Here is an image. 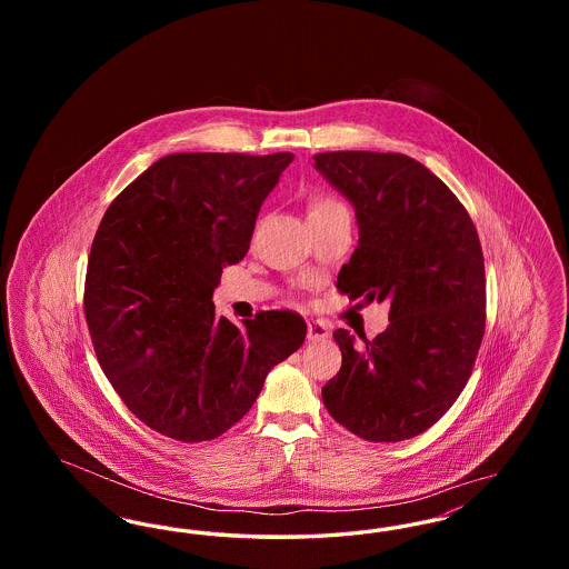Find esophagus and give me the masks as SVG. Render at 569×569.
I'll list each match as a JSON object with an SVG mask.
<instances>
[{"label": "esophagus", "mask_w": 569, "mask_h": 569, "mask_svg": "<svg viewBox=\"0 0 569 569\" xmlns=\"http://www.w3.org/2000/svg\"><path fill=\"white\" fill-rule=\"evenodd\" d=\"M326 337H328V326L325 322H320V320L307 322V339L309 341H322Z\"/></svg>", "instance_id": "1"}]
</instances>
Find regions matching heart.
Returning a JSON list of instances; mask_svg holds the SVG:
<instances>
[{"label":"heart","instance_id":"b5f03b06","mask_svg":"<svg viewBox=\"0 0 569 569\" xmlns=\"http://www.w3.org/2000/svg\"><path fill=\"white\" fill-rule=\"evenodd\" d=\"M346 209V204L332 196H320L311 202L309 207V217L313 216H328V213H335V211H341Z\"/></svg>","mask_w":569,"mask_h":569}]
</instances>
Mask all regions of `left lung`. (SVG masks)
<instances>
[{"label":"left lung","instance_id":"left-lung-1","mask_svg":"<svg viewBox=\"0 0 569 569\" xmlns=\"http://www.w3.org/2000/svg\"><path fill=\"white\" fill-rule=\"evenodd\" d=\"M313 162L360 228L337 290L390 300V325L362 348L335 330L343 362L322 399L353 435L403 441L452 407L476 365L487 325L478 230L450 188L403 153L328 151Z\"/></svg>","mask_w":569,"mask_h":569}]
</instances>
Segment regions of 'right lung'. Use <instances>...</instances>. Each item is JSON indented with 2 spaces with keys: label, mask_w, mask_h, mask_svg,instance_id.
<instances>
[{
  "label": "right lung",
  "mask_w": 569,
  "mask_h": 569,
  "mask_svg": "<svg viewBox=\"0 0 569 569\" xmlns=\"http://www.w3.org/2000/svg\"><path fill=\"white\" fill-rule=\"evenodd\" d=\"M292 153H172L110 202L91 244L84 318L100 367L140 422L177 441L216 439L305 341L295 311L243 328L213 290L243 260L264 198Z\"/></svg>",
  "instance_id": "1"
}]
</instances>
